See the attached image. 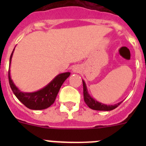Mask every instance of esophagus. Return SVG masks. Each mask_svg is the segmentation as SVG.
Here are the masks:
<instances>
[{
    "label": "esophagus",
    "instance_id": "1",
    "mask_svg": "<svg viewBox=\"0 0 146 146\" xmlns=\"http://www.w3.org/2000/svg\"><path fill=\"white\" fill-rule=\"evenodd\" d=\"M72 71L74 73H77V72H80V67L78 66H74L73 68H72Z\"/></svg>",
    "mask_w": 146,
    "mask_h": 146
}]
</instances>
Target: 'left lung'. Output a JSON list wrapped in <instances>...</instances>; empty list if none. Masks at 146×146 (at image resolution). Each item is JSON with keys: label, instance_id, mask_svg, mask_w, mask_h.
<instances>
[{"label": "left lung", "instance_id": "obj_1", "mask_svg": "<svg viewBox=\"0 0 146 146\" xmlns=\"http://www.w3.org/2000/svg\"><path fill=\"white\" fill-rule=\"evenodd\" d=\"M82 84H83V96H84V101L86 104L91 109L94 110H102V111H110V110H113L123 102H118L115 104H111V105H108V104H104L103 103L99 102L92 98L91 95L88 92V89L86 87V84L85 81L82 80Z\"/></svg>", "mask_w": 146, "mask_h": 146}]
</instances>
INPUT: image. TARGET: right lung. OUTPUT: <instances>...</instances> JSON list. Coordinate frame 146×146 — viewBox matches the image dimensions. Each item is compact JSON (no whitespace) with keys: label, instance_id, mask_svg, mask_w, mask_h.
<instances>
[{"label":"right lung","instance_id":"1","mask_svg":"<svg viewBox=\"0 0 146 146\" xmlns=\"http://www.w3.org/2000/svg\"><path fill=\"white\" fill-rule=\"evenodd\" d=\"M10 56L9 67L11 65L13 52ZM70 75V72H65L58 74L51 82L38 91L32 93L22 92L15 85L10 75V69L9 70V82L13 93L25 107L31 110H44L50 107L55 102L60 87L64 81Z\"/></svg>","mask_w":146,"mask_h":146}]
</instances>
